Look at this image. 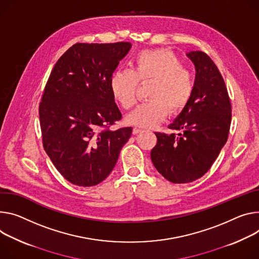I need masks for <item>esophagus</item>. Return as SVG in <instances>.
<instances>
[{
    "label": "esophagus",
    "instance_id": "34e87169",
    "mask_svg": "<svg viewBox=\"0 0 259 259\" xmlns=\"http://www.w3.org/2000/svg\"><path fill=\"white\" fill-rule=\"evenodd\" d=\"M140 131H142V129L138 128V127H134V128H133V133H134V134H137V133H139Z\"/></svg>",
    "mask_w": 259,
    "mask_h": 259
}]
</instances>
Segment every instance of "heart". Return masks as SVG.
<instances>
[{"instance_id": "1", "label": "heart", "mask_w": 259, "mask_h": 259, "mask_svg": "<svg viewBox=\"0 0 259 259\" xmlns=\"http://www.w3.org/2000/svg\"><path fill=\"white\" fill-rule=\"evenodd\" d=\"M138 82L151 83L148 101L140 104L128 117L131 124L154 127L167 112L180 113L190 102L195 89L193 73L174 53L165 50L143 51L132 63V70H117L110 78L113 98L123 108L130 109L137 102Z\"/></svg>"}]
</instances>
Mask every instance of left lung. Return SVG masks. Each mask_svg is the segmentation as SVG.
Wrapping results in <instances>:
<instances>
[{"mask_svg":"<svg viewBox=\"0 0 259 259\" xmlns=\"http://www.w3.org/2000/svg\"><path fill=\"white\" fill-rule=\"evenodd\" d=\"M187 56L196 69L194 94L168 126L180 133L156 132L151 151L156 169L175 184L193 182L210 168L227 142L231 122L230 99L216 64L203 52Z\"/></svg>","mask_w":259,"mask_h":259,"instance_id":"obj_1","label":"left lung"}]
</instances>
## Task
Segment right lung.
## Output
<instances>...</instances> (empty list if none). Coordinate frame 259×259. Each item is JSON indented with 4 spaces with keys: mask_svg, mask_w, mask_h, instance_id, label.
Wrapping results in <instances>:
<instances>
[{
    "mask_svg": "<svg viewBox=\"0 0 259 259\" xmlns=\"http://www.w3.org/2000/svg\"><path fill=\"white\" fill-rule=\"evenodd\" d=\"M130 42L76 43L56 63L39 105L43 148L71 184L95 186L113 169L132 127L122 119L110 78Z\"/></svg>",
    "mask_w": 259,
    "mask_h": 259,
    "instance_id": "right-lung-1",
    "label": "right lung"
}]
</instances>
